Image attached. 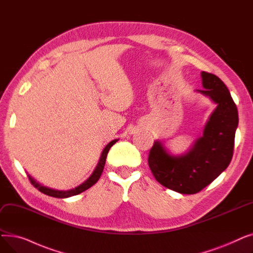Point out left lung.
<instances>
[{
  "label": "left lung",
  "instance_id": "left-lung-1",
  "mask_svg": "<svg viewBox=\"0 0 253 253\" xmlns=\"http://www.w3.org/2000/svg\"><path fill=\"white\" fill-rule=\"evenodd\" d=\"M202 90H196L216 105L187 152L172 154L157 139L149 155V166L164 187L180 194H196L227 169L231 163L239 123L237 106L228 87L215 75L202 72Z\"/></svg>",
  "mask_w": 253,
  "mask_h": 253
}]
</instances>
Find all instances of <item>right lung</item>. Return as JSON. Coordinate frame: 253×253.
I'll use <instances>...</instances> for the list:
<instances>
[{
  "instance_id": "1",
  "label": "right lung",
  "mask_w": 253,
  "mask_h": 253,
  "mask_svg": "<svg viewBox=\"0 0 253 253\" xmlns=\"http://www.w3.org/2000/svg\"><path fill=\"white\" fill-rule=\"evenodd\" d=\"M119 140L118 139H114L112 140L111 142H109L108 144L105 145V148L103 149L101 155H100V158H99V161L95 167V169L93 170L92 174L80 185H78V187H76L75 189H72V190H68V191H61V190H55V189H51L49 187H46V185H43L42 183H40L39 181H37V179H35L33 176H31L30 174H28L32 184L34 185L35 188H37L40 192H42L43 194L45 195H48V196H51V197H55V198H69V197H72V196H76V195H79L83 193L84 191L88 190L89 188H91L93 184L96 183L97 180L99 179L102 171H103V167H104V164H105V160H106V156H108V153L110 151V149L113 147V144H115L117 141ZM28 173V172H26Z\"/></svg>"
}]
</instances>
